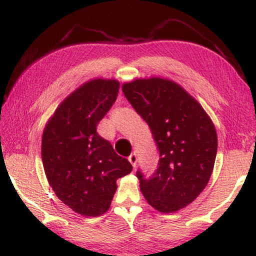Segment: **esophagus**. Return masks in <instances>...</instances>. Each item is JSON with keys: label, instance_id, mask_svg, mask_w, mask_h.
<instances>
[{"label": "esophagus", "instance_id": "esophagus-1", "mask_svg": "<svg viewBox=\"0 0 256 256\" xmlns=\"http://www.w3.org/2000/svg\"><path fill=\"white\" fill-rule=\"evenodd\" d=\"M128 160H129V162L132 163V166L135 168L136 166V163H138V154H136L135 152H132V155L129 156Z\"/></svg>", "mask_w": 256, "mask_h": 256}]
</instances>
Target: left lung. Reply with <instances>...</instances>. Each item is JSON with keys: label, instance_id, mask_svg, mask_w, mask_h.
Here are the masks:
<instances>
[{"label": "left lung", "instance_id": "left-lung-1", "mask_svg": "<svg viewBox=\"0 0 256 256\" xmlns=\"http://www.w3.org/2000/svg\"><path fill=\"white\" fill-rule=\"evenodd\" d=\"M122 92L148 124L160 154L152 176L136 172L141 192L157 211L176 212L208 183L218 149L214 124L198 101L171 80L136 79L124 84Z\"/></svg>", "mask_w": 256, "mask_h": 256}]
</instances>
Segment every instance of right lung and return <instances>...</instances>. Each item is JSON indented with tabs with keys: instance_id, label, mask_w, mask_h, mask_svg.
<instances>
[{
	"instance_id": "1",
	"label": "right lung",
	"mask_w": 256,
	"mask_h": 256,
	"mask_svg": "<svg viewBox=\"0 0 256 256\" xmlns=\"http://www.w3.org/2000/svg\"><path fill=\"white\" fill-rule=\"evenodd\" d=\"M118 88L116 80H90L59 104L45 126L42 160L48 184L64 204L82 216L108 211L116 180L132 172L129 160L96 132Z\"/></svg>"
}]
</instances>
